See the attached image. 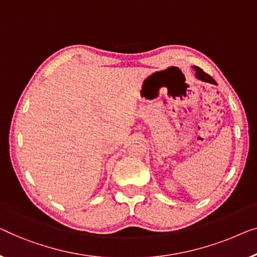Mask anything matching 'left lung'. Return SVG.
<instances>
[{"instance_id":"left-lung-1","label":"left lung","mask_w":257,"mask_h":257,"mask_svg":"<svg viewBox=\"0 0 257 257\" xmlns=\"http://www.w3.org/2000/svg\"><path fill=\"white\" fill-rule=\"evenodd\" d=\"M194 70H196V75L198 79H200V80H202V81H207V82H212V84H215L214 79H213L209 74L205 73V72L202 71L200 67L194 66Z\"/></svg>"}]
</instances>
